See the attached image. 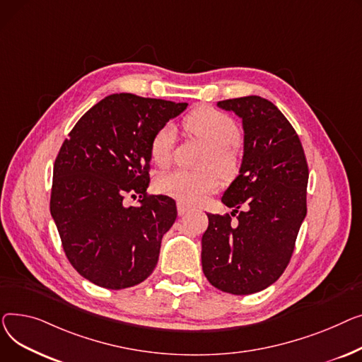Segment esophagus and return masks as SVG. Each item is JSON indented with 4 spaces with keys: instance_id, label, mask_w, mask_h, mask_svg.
<instances>
[{
    "instance_id": "1",
    "label": "esophagus",
    "mask_w": 362,
    "mask_h": 362,
    "mask_svg": "<svg viewBox=\"0 0 362 362\" xmlns=\"http://www.w3.org/2000/svg\"><path fill=\"white\" fill-rule=\"evenodd\" d=\"M177 209H178V215L182 216V215H185L187 211L189 210V206H187V204L182 203V202H178V203H177Z\"/></svg>"
}]
</instances>
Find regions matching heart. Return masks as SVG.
I'll list each match as a JSON object with an SVG mask.
<instances>
[{
    "instance_id": "heart-1",
    "label": "heart",
    "mask_w": 362,
    "mask_h": 362,
    "mask_svg": "<svg viewBox=\"0 0 362 362\" xmlns=\"http://www.w3.org/2000/svg\"><path fill=\"white\" fill-rule=\"evenodd\" d=\"M184 129L207 146L202 159L200 171L175 169L156 180L159 193L171 196L184 203L200 202L206 194L219 185V175L223 180L235 178L241 168V153L235 141L240 137L238 125L228 115L202 106L184 118ZM175 130L165 124L156 130L151 140V158L155 165L165 168L173 159Z\"/></svg>"
}]
</instances>
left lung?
Returning a JSON list of instances; mask_svg holds the SVG:
<instances>
[{"mask_svg": "<svg viewBox=\"0 0 362 362\" xmlns=\"http://www.w3.org/2000/svg\"><path fill=\"white\" fill-rule=\"evenodd\" d=\"M218 105L243 118L244 158L222 197L233 211L207 214L202 266L215 288L248 295L274 284L289 264L307 215L308 163L298 134L270 100L244 96Z\"/></svg>", "mask_w": 362, "mask_h": 362, "instance_id": "obj_1", "label": "left lung"}]
</instances>
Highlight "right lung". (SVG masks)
Segmentation results:
<instances>
[{
	"label": "right lung",
	"instance_id": "obj_1",
	"mask_svg": "<svg viewBox=\"0 0 362 362\" xmlns=\"http://www.w3.org/2000/svg\"><path fill=\"white\" fill-rule=\"evenodd\" d=\"M188 103L106 96L64 140L54 163L51 215L64 252L84 279L106 289L141 284L177 219L175 200L147 194L151 140ZM139 197L125 208L123 199Z\"/></svg>",
	"mask_w": 362,
	"mask_h": 362
}]
</instances>
